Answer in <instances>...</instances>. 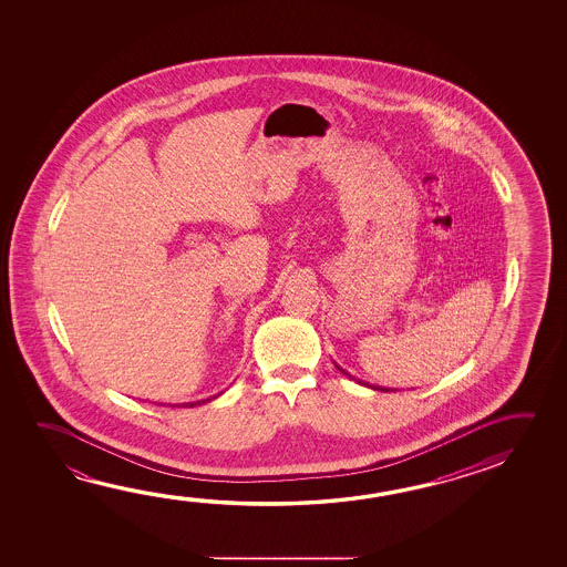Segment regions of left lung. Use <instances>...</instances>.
I'll list each match as a JSON object with an SVG mask.
<instances>
[{
  "label": "left lung",
  "instance_id": "8db88e82",
  "mask_svg": "<svg viewBox=\"0 0 567 567\" xmlns=\"http://www.w3.org/2000/svg\"><path fill=\"white\" fill-rule=\"evenodd\" d=\"M337 368L338 370H340V372H342V374H347V377H350V374H348L347 370H342V368L338 367L337 364ZM352 378V377H350ZM354 380H357V378H354ZM358 382H360V380H358ZM360 384H362V382H360ZM374 388V390H388V388H380V386H372Z\"/></svg>",
  "mask_w": 567,
  "mask_h": 567
}]
</instances>
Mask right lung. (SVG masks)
I'll return each mask as SVG.
<instances>
[{"instance_id":"add662e5","label":"right lung","mask_w":567,"mask_h":567,"mask_svg":"<svg viewBox=\"0 0 567 567\" xmlns=\"http://www.w3.org/2000/svg\"><path fill=\"white\" fill-rule=\"evenodd\" d=\"M205 402H210V398L207 400H197V402H189V404H177V406H199V404H205Z\"/></svg>"}]
</instances>
